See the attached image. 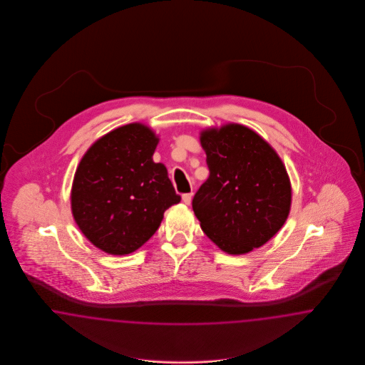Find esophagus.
Instances as JSON below:
<instances>
[{"label": "esophagus", "instance_id": "1", "mask_svg": "<svg viewBox=\"0 0 365 365\" xmlns=\"http://www.w3.org/2000/svg\"><path fill=\"white\" fill-rule=\"evenodd\" d=\"M182 199H183V202H185L186 205H190V203H191V199H192V192L183 194V195H182Z\"/></svg>", "mask_w": 365, "mask_h": 365}]
</instances>
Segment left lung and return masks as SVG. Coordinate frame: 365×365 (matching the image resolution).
<instances>
[{
	"instance_id": "8db88e82",
	"label": "left lung",
	"mask_w": 365,
	"mask_h": 365,
	"mask_svg": "<svg viewBox=\"0 0 365 365\" xmlns=\"http://www.w3.org/2000/svg\"><path fill=\"white\" fill-rule=\"evenodd\" d=\"M210 175L192 199L205 234L229 255L267 242L287 221L292 187L276 151L253 130L226 124L200 133Z\"/></svg>"
}]
</instances>
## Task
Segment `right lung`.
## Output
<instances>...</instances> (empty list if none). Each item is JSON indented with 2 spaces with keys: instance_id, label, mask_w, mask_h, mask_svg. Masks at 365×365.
I'll use <instances>...</instances> for the list:
<instances>
[{
  "instance_id": "1",
  "label": "right lung",
  "mask_w": 365,
  "mask_h": 365,
  "mask_svg": "<svg viewBox=\"0 0 365 365\" xmlns=\"http://www.w3.org/2000/svg\"><path fill=\"white\" fill-rule=\"evenodd\" d=\"M158 142L147 125L127 124L96 140L78 163L72 214L81 232L108 255L138 250L165 211L180 202L166 167L153 160Z\"/></svg>"
}]
</instances>
